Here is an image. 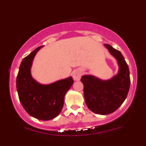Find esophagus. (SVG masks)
<instances>
[{
  "label": "esophagus",
  "instance_id": "esophagus-1",
  "mask_svg": "<svg viewBox=\"0 0 146 146\" xmlns=\"http://www.w3.org/2000/svg\"><path fill=\"white\" fill-rule=\"evenodd\" d=\"M72 75H73V78L74 79V80L78 81V80H80L82 75V71L81 69L74 70L73 71V73H72Z\"/></svg>",
  "mask_w": 146,
  "mask_h": 146
}]
</instances>
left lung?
Wrapping results in <instances>:
<instances>
[{"instance_id":"1","label":"left lung","mask_w":146,"mask_h":146,"mask_svg":"<svg viewBox=\"0 0 146 146\" xmlns=\"http://www.w3.org/2000/svg\"><path fill=\"white\" fill-rule=\"evenodd\" d=\"M104 46L117 60V74L107 80L92 75H84L81 78L86 106L93 113L104 115L118 109L126 98L130 84L128 66L123 55L109 44Z\"/></svg>"}]
</instances>
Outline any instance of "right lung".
Masks as SVG:
<instances>
[{
	"label": "right lung",
	"instance_id": "right-lung-1",
	"mask_svg": "<svg viewBox=\"0 0 146 146\" xmlns=\"http://www.w3.org/2000/svg\"><path fill=\"white\" fill-rule=\"evenodd\" d=\"M38 47L25 57L19 68L16 78L20 102L27 113L40 120L47 121L58 116L64 106L65 94L73 84L71 76L49 84H42L33 78L31 73L33 60Z\"/></svg>",
	"mask_w": 146,
	"mask_h": 146
}]
</instances>
